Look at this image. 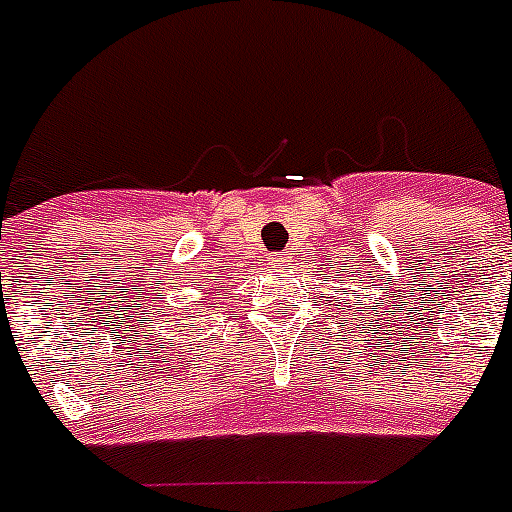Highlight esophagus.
Masks as SVG:
<instances>
[{
    "mask_svg": "<svg viewBox=\"0 0 512 512\" xmlns=\"http://www.w3.org/2000/svg\"><path fill=\"white\" fill-rule=\"evenodd\" d=\"M284 263H286V257L270 255V265H273V268H284Z\"/></svg>",
    "mask_w": 512,
    "mask_h": 512,
    "instance_id": "obj_1",
    "label": "esophagus"
}]
</instances>
